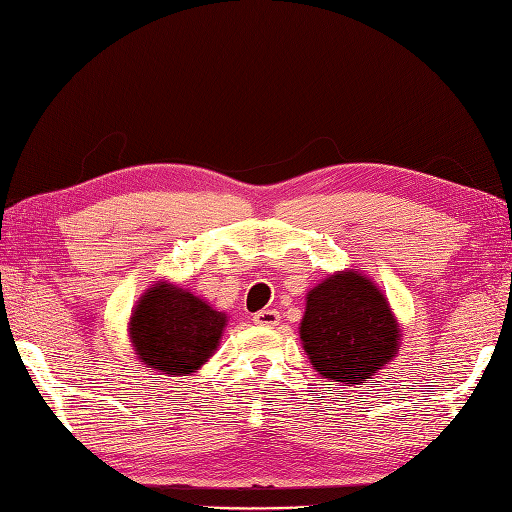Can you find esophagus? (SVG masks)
<instances>
[{"instance_id":"1","label":"esophagus","mask_w":512,"mask_h":512,"mask_svg":"<svg viewBox=\"0 0 512 512\" xmlns=\"http://www.w3.org/2000/svg\"><path fill=\"white\" fill-rule=\"evenodd\" d=\"M254 323L262 327H275L280 323V312L278 310H260L254 314Z\"/></svg>"}]
</instances>
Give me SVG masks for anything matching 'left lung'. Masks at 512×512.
Here are the masks:
<instances>
[{
  "label": "left lung",
  "mask_w": 512,
  "mask_h": 512,
  "mask_svg": "<svg viewBox=\"0 0 512 512\" xmlns=\"http://www.w3.org/2000/svg\"><path fill=\"white\" fill-rule=\"evenodd\" d=\"M299 336L323 379L359 385L396 355L400 325L377 284L349 269L310 290Z\"/></svg>",
  "instance_id": "obj_1"
}]
</instances>
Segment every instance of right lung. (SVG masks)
<instances>
[{
  "label": "right lung",
  "mask_w": 512,
  "mask_h": 512,
  "mask_svg": "<svg viewBox=\"0 0 512 512\" xmlns=\"http://www.w3.org/2000/svg\"><path fill=\"white\" fill-rule=\"evenodd\" d=\"M226 314L168 282L150 286L129 321L135 355L163 375H189L215 353Z\"/></svg>",
  "instance_id": "add662e5"
}]
</instances>
